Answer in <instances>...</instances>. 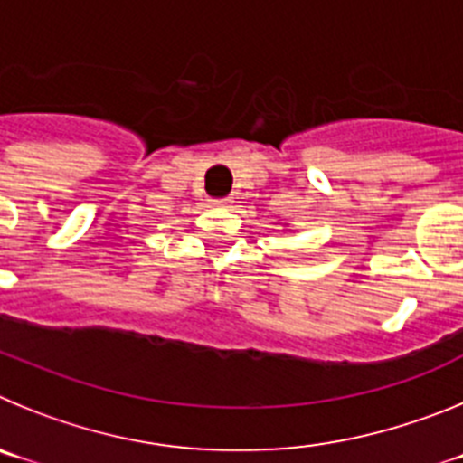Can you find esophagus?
I'll use <instances>...</instances> for the list:
<instances>
[{
    "instance_id": "1",
    "label": "esophagus",
    "mask_w": 463,
    "mask_h": 463,
    "mask_svg": "<svg viewBox=\"0 0 463 463\" xmlns=\"http://www.w3.org/2000/svg\"><path fill=\"white\" fill-rule=\"evenodd\" d=\"M213 206H229V203H232V199H229V196H224V199H213Z\"/></svg>"
}]
</instances>
